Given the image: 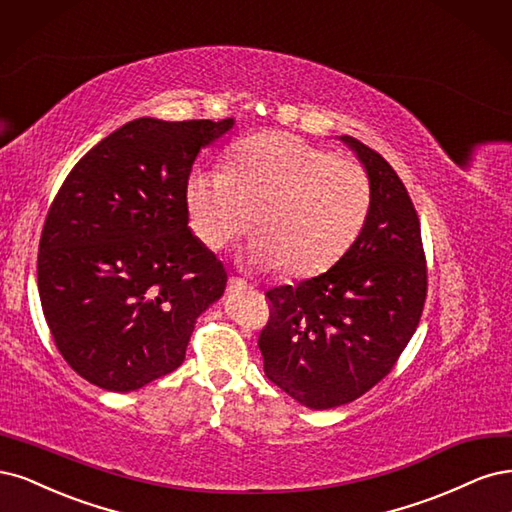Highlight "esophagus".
<instances>
[{
    "mask_svg": "<svg viewBox=\"0 0 512 512\" xmlns=\"http://www.w3.org/2000/svg\"><path fill=\"white\" fill-rule=\"evenodd\" d=\"M242 291H246V283L242 278H238V276H229V280H227V293L229 295H238V293H242Z\"/></svg>",
    "mask_w": 512,
    "mask_h": 512,
    "instance_id": "esophagus-1",
    "label": "esophagus"
}]
</instances>
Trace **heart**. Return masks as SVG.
Segmentation results:
<instances>
[{"label":"heart","instance_id":"heart-1","mask_svg":"<svg viewBox=\"0 0 512 512\" xmlns=\"http://www.w3.org/2000/svg\"><path fill=\"white\" fill-rule=\"evenodd\" d=\"M195 234L223 249L253 227L259 268L315 276L351 249L372 208L364 166L289 134H259L234 146L229 166L187 180ZM256 225H252V219Z\"/></svg>","mask_w":512,"mask_h":512}]
</instances>
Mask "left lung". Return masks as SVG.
<instances>
[{
  "label": "left lung",
  "instance_id": "1",
  "mask_svg": "<svg viewBox=\"0 0 512 512\" xmlns=\"http://www.w3.org/2000/svg\"><path fill=\"white\" fill-rule=\"evenodd\" d=\"M372 183L370 217L327 272L266 291L263 372L302 406L349 404L391 372L419 325L427 295L421 225L389 163L351 136Z\"/></svg>",
  "mask_w": 512,
  "mask_h": 512
}]
</instances>
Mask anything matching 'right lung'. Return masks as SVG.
<instances>
[{"instance_id": "obj_1", "label": "right lung", "mask_w": 512, "mask_h": 512, "mask_svg": "<svg viewBox=\"0 0 512 512\" xmlns=\"http://www.w3.org/2000/svg\"><path fill=\"white\" fill-rule=\"evenodd\" d=\"M232 127L136 119L63 180L38 291L59 353L91 385L127 393L174 372L195 319L223 295V263L189 229L187 180L200 148Z\"/></svg>"}]
</instances>
